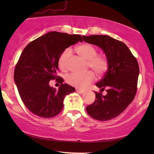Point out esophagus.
<instances>
[{
  "label": "esophagus",
  "instance_id": "34e87169",
  "mask_svg": "<svg viewBox=\"0 0 154 154\" xmlns=\"http://www.w3.org/2000/svg\"><path fill=\"white\" fill-rule=\"evenodd\" d=\"M75 90H76V92H79V93H84V92H85V90H81V89H78V88H76V89H75Z\"/></svg>",
  "mask_w": 154,
  "mask_h": 154
}]
</instances>
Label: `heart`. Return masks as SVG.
I'll return each instance as SVG.
<instances>
[{
    "label": "heart",
    "mask_w": 154,
    "mask_h": 154,
    "mask_svg": "<svg viewBox=\"0 0 154 154\" xmlns=\"http://www.w3.org/2000/svg\"><path fill=\"white\" fill-rule=\"evenodd\" d=\"M75 51L80 56L88 61V66L90 67L97 75L103 74L108 68V62L104 56L97 55L96 48L90 44H82L76 47ZM71 50L69 48L64 50L59 58V67L63 71H66L69 67V58ZM94 79V75L92 71L84 73H72L67 76L66 81L70 85L78 88H84L92 83Z\"/></svg>",
    "instance_id": "heart-1"
}]
</instances>
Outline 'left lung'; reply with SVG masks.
I'll list each match as a JSON object with an SVG mask.
<instances>
[{
    "label": "left lung",
    "instance_id": "1",
    "mask_svg": "<svg viewBox=\"0 0 154 154\" xmlns=\"http://www.w3.org/2000/svg\"><path fill=\"white\" fill-rule=\"evenodd\" d=\"M86 43L100 47L108 62L103 79L96 84L100 91L94 92L95 101L86 107L88 114L99 121H109L119 116L134 100L140 69L136 58L123 42L108 35H83Z\"/></svg>",
    "mask_w": 154,
    "mask_h": 154
}]
</instances>
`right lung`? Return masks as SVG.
<instances>
[{"label": "right lung", "mask_w": 154, "mask_h": 154, "mask_svg": "<svg viewBox=\"0 0 154 154\" xmlns=\"http://www.w3.org/2000/svg\"><path fill=\"white\" fill-rule=\"evenodd\" d=\"M79 41H83L81 35L50 31L31 42L22 51L14 69V81L23 103L33 114L55 116L62 110L65 97L75 92L72 86L63 83L64 80L57 72L61 54ZM52 79L61 83L57 90L49 85Z\"/></svg>", "instance_id": "obj_1"}]
</instances>
